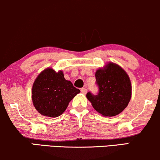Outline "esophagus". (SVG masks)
I'll use <instances>...</instances> for the list:
<instances>
[{"label": "esophagus", "instance_id": "obj_1", "mask_svg": "<svg viewBox=\"0 0 160 160\" xmlns=\"http://www.w3.org/2000/svg\"><path fill=\"white\" fill-rule=\"evenodd\" d=\"M81 92H82V94L85 95V94L87 92V89L86 88H82V89H81Z\"/></svg>", "mask_w": 160, "mask_h": 160}]
</instances>
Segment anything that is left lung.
Masks as SVG:
<instances>
[{
	"mask_svg": "<svg viewBox=\"0 0 160 160\" xmlns=\"http://www.w3.org/2000/svg\"><path fill=\"white\" fill-rule=\"evenodd\" d=\"M99 87L97 95L87 94V98L98 113L114 117L123 111L131 99L132 85L127 72L119 65L108 62L95 72Z\"/></svg>",
	"mask_w": 160,
	"mask_h": 160,
	"instance_id": "1",
	"label": "left lung"
}]
</instances>
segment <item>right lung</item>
Listing matches in <instances>:
<instances>
[{
    "instance_id": "right-lung-1",
    "label": "right lung",
    "mask_w": 160,
    "mask_h": 160,
    "mask_svg": "<svg viewBox=\"0 0 160 160\" xmlns=\"http://www.w3.org/2000/svg\"><path fill=\"white\" fill-rule=\"evenodd\" d=\"M80 92L70 81L65 79L62 71L47 68L35 79L32 101L36 111L48 117H58L66 110L69 102Z\"/></svg>"
}]
</instances>
